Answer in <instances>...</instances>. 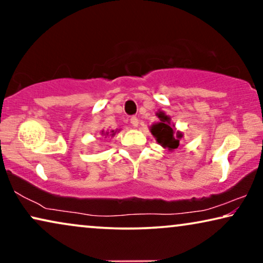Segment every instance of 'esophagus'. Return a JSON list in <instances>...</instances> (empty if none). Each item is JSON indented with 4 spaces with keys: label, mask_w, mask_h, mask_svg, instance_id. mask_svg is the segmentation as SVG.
I'll list each match as a JSON object with an SVG mask.
<instances>
[{
    "label": "esophagus",
    "mask_w": 263,
    "mask_h": 263,
    "mask_svg": "<svg viewBox=\"0 0 263 263\" xmlns=\"http://www.w3.org/2000/svg\"><path fill=\"white\" fill-rule=\"evenodd\" d=\"M130 123H132V125L134 128H136L139 125V120H138V117H135V116H133L132 118H130Z\"/></svg>",
    "instance_id": "esophagus-1"
}]
</instances>
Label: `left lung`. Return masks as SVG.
<instances>
[{
	"label": "left lung",
	"instance_id": "1",
	"mask_svg": "<svg viewBox=\"0 0 263 263\" xmlns=\"http://www.w3.org/2000/svg\"><path fill=\"white\" fill-rule=\"evenodd\" d=\"M159 122L152 124L149 130L161 147L174 151L179 146V140L183 138V133L176 129L175 124L171 123L170 116H167L164 111H158L156 114Z\"/></svg>",
	"mask_w": 263,
	"mask_h": 263
}]
</instances>
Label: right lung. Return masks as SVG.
<instances>
[{
	"mask_svg": "<svg viewBox=\"0 0 263 263\" xmlns=\"http://www.w3.org/2000/svg\"><path fill=\"white\" fill-rule=\"evenodd\" d=\"M117 132H120V130H118V129H116V130H104L103 129V130H100V135L105 136V138H109V136L112 138V136L116 135Z\"/></svg>",
	"mask_w": 263,
	"mask_h": 263,
	"instance_id": "right-lung-1",
	"label": "right lung"
}]
</instances>
